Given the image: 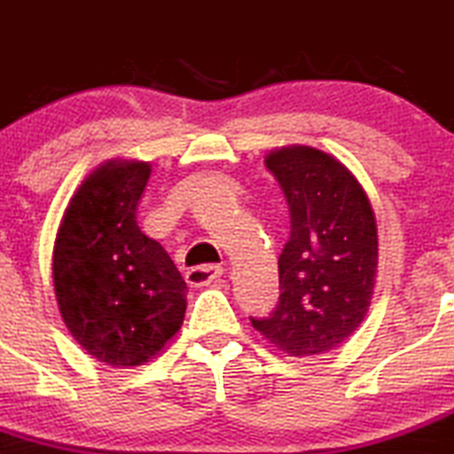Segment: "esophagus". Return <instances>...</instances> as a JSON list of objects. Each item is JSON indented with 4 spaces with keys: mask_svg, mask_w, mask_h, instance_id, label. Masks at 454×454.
<instances>
[{
    "mask_svg": "<svg viewBox=\"0 0 454 454\" xmlns=\"http://www.w3.org/2000/svg\"><path fill=\"white\" fill-rule=\"evenodd\" d=\"M222 275H223L222 266H195L186 272V281L191 286H195V288H200V286H206L210 284V281L219 279Z\"/></svg>",
    "mask_w": 454,
    "mask_h": 454,
    "instance_id": "1",
    "label": "esophagus"
}]
</instances>
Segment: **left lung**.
<instances>
[{
	"mask_svg": "<svg viewBox=\"0 0 454 454\" xmlns=\"http://www.w3.org/2000/svg\"><path fill=\"white\" fill-rule=\"evenodd\" d=\"M263 161L288 201L290 239L279 254V303L250 321L290 357H315L344 344L371 308L375 213L359 179L328 153L281 146Z\"/></svg>",
	"mask_w": 454,
	"mask_h": 454,
	"instance_id": "left-lung-1",
	"label": "left lung"
}]
</instances>
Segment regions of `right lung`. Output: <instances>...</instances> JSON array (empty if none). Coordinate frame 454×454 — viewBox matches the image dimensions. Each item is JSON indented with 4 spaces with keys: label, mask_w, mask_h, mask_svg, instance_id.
Wrapping results in <instances>:
<instances>
[{
    "label": "right lung",
    "mask_w": 454,
    "mask_h": 454,
    "mask_svg": "<svg viewBox=\"0 0 454 454\" xmlns=\"http://www.w3.org/2000/svg\"><path fill=\"white\" fill-rule=\"evenodd\" d=\"M151 164L108 160L70 197L52 248L61 319L97 362L144 366L179 333L186 281L160 241L137 226Z\"/></svg>",
    "instance_id": "1"
}]
</instances>
